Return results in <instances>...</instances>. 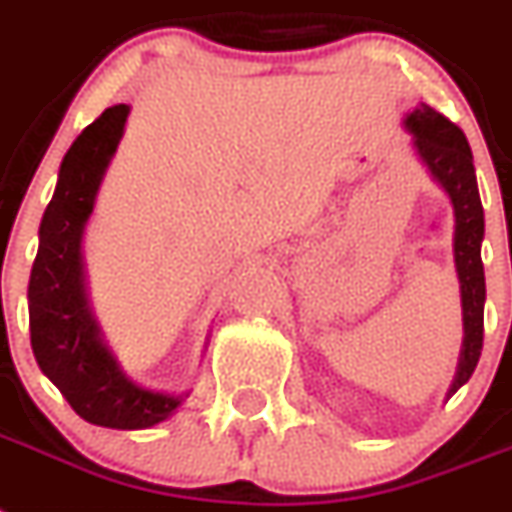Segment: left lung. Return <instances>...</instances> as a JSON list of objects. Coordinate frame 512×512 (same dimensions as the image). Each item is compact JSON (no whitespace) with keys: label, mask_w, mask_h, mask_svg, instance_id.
Here are the masks:
<instances>
[{"label":"left lung","mask_w":512,"mask_h":512,"mask_svg":"<svg viewBox=\"0 0 512 512\" xmlns=\"http://www.w3.org/2000/svg\"><path fill=\"white\" fill-rule=\"evenodd\" d=\"M405 128L413 133L421 162L453 201L455 209V269L460 280V303H463V350L450 395L471 379L484 345V264H481V238H484V209H481L479 185H476L474 154L463 130L437 109H413L405 117Z\"/></svg>","instance_id":"1"}]
</instances>
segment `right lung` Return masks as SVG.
Wrapping results in <instances>:
<instances>
[{"label":"right lung","instance_id":"add662e5","mask_svg":"<svg viewBox=\"0 0 512 512\" xmlns=\"http://www.w3.org/2000/svg\"><path fill=\"white\" fill-rule=\"evenodd\" d=\"M128 112V104L104 109L62 159L57 190L38 230L28 311L38 369L57 384L80 418L109 429H149L172 416L183 398L143 390L122 374L88 308L80 261L83 227Z\"/></svg>","mask_w":512,"mask_h":512}]
</instances>
